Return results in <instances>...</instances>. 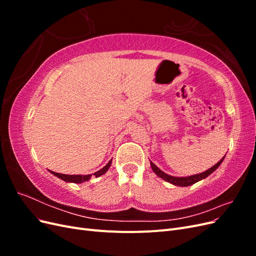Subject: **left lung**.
<instances>
[{"mask_svg":"<svg viewBox=\"0 0 256 256\" xmlns=\"http://www.w3.org/2000/svg\"><path fill=\"white\" fill-rule=\"evenodd\" d=\"M224 158H226V156H224V157L218 162V164H214V166H212L210 168L206 170L205 172L198 173V174H196V175H191V176H186V177H176V176L168 175V174L164 173V171H161V170H160L156 164H152V161H150V166H152V168L154 173L156 174L158 177L162 178V180H166V182H170V184H174V186H178V187H188V186H191V184H196V182H200V180H205L206 177H208L212 173H214V172L216 171V170L220 166V164L223 162Z\"/></svg>","mask_w":256,"mask_h":256,"instance_id":"obj_1","label":"left lung"}]
</instances>
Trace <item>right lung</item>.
Instances as JSON below:
<instances>
[{
	"instance_id": "1",
	"label": "right lung",
	"mask_w": 256,
	"mask_h": 256,
	"mask_svg": "<svg viewBox=\"0 0 256 256\" xmlns=\"http://www.w3.org/2000/svg\"><path fill=\"white\" fill-rule=\"evenodd\" d=\"M111 164H112V159L108 162V164L102 170H99V171L95 172L92 175H95L96 177H99V176L106 174L108 170H109V168L111 166ZM49 172L51 174H53L54 176H56L58 178H60L62 180H64L66 182H74V184H82L84 182H88L92 177V174H88V175H66V174H60L56 172L50 171V170H49Z\"/></svg>"
}]
</instances>
